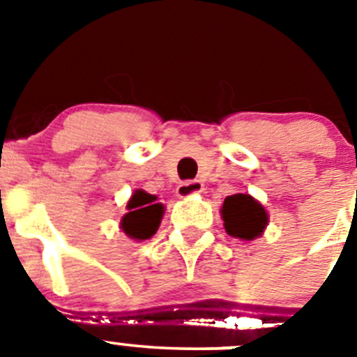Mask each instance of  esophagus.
Wrapping results in <instances>:
<instances>
[{
    "label": "esophagus",
    "instance_id": "34e87169",
    "mask_svg": "<svg viewBox=\"0 0 357 357\" xmlns=\"http://www.w3.org/2000/svg\"><path fill=\"white\" fill-rule=\"evenodd\" d=\"M204 191V184L200 181H188L182 182L178 188H176V197L181 198H189L193 197V195H198Z\"/></svg>",
    "mask_w": 357,
    "mask_h": 357
}]
</instances>
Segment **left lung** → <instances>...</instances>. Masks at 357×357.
Returning <instances> with one entry per match:
<instances>
[{"label": "left lung", "instance_id": "obj_1", "mask_svg": "<svg viewBox=\"0 0 357 357\" xmlns=\"http://www.w3.org/2000/svg\"><path fill=\"white\" fill-rule=\"evenodd\" d=\"M222 218L227 234L245 241L259 238L268 225L266 209L250 195L243 193L230 195L225 198L222 206Z\"/></svg>", "mask_w": 357, "mask_h": 357}]
</instances>
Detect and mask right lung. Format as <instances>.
<instances>
[{
	"mask_svg": "<svg viewBox=\"0 0 357 357\" xmlns=\"http://www.w3.org/2000/svg\"><path fill=\"white\" fill-rule=\"evenodd\" d=\"M128 213L121 218V229L135 241L151 238L160 225L164 214L162 204H157L155 195L137 189L127 204Z\"/></svg>",
	"mask_w": 357,
	"mask_h": 357,
	"instance_id": "add662e5",
	"label": "right lung"
}]
</instances>
